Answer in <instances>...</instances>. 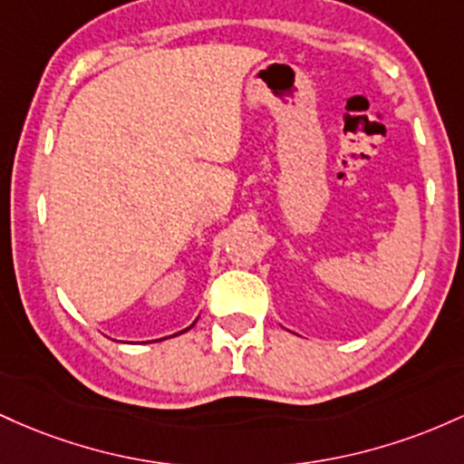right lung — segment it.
Wrapping results in <instances>:
<instances>
[{
  "label": "right lung",
  "instance_id": "1",
  "mask_svg": "<svg viewBox=\"0 0 464 464\" xmlns=\"http://www.w3.org/2000/svg\"><path fill=\"white\" fill-rule=\"evenodd\" d=\"M192 326V324H190ZM190 326H188V329H190ZM188 329H186V331H188ZM181 333H184V331H181ZM175 335H179V333H175Z\"/></svg>",
  "mask_w": 464,
  "mask_h": 464
}]
</instances>
